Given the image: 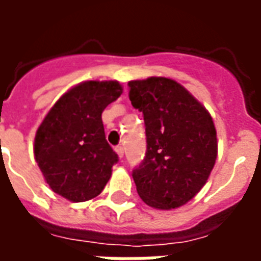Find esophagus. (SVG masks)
<instances>
[{
    "label": "esophagus",
    "mask_w": 261,
    "mask_h": 261,
    "mask_svg": "<svg viewBox=\"0 0 261 261\" xmlns=\"http://www.w3.org/2000/svg\"><path fill=\"white\" fill-rule=\"evenodd\" d=\"M116 152H117V155H119L120 158H123V156H124V148H123V145H117V147H116Z\"/></svg>",
    "instance_id": "obj_1"
}]
</instances>
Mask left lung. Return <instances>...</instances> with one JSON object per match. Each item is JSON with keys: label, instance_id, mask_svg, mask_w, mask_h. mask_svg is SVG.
<instances>
[{"label": "left lung", "instance_id": "1", "mask_svg": "<svg viewBox=\"0 0 261 261\" xmlns=\"http://www.w3.org/2000/svg\"><path fill=\"white\" fill-rule=\"evenodd\" d=\"M133 108L142 112L147 152L133 169L137 192L159 210L190 201L205 185L217 159V131L201 103L164 76L128 82Z\"/></svg>", "mask_w": 261, "mask_h": 261}]
</instances>
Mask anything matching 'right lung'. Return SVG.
<instances>
[{"label":"right lung","instance_id":"right-lung-1","mask_svg":"<svg viewBox=\"0 0 261 261\" xmlns=\"http://www.w3.org/2000/svg\"><path fill=\"white\" fill-rule=\"evenodd\" d=\"M121 92L116 81L82 82L60 97L37 128V165L51 190L69 201L99 196L119 162L106 141L102 112Z\"/></svg>","mask_w":261,"mask_h":261}]
</instances>
